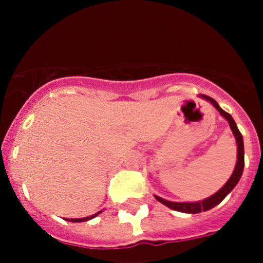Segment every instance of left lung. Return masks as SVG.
Instances as JSON below:
<instances>
[{"mask_svg":"<svg viewBox=\"0 0 263 263\" xmlns=\"http://www.w3.org/2000/svg\"><path fill=\"white\" fill-rule=\"evenodd\" d=\"M200 97L202 98V99L210 102L211 104L216 108L217 112L224 117V118L228 121V123H229L230 129L233 131V135H234L235 137V141H237V150H238L237 164H235V168L234 171H233V174L230 176V178L228 179L227 183H225V184L222 185L216 193H214L213 196H210V197L208 198H203V200L201 201H196V202H173V201L164 200V198L159 197V196L155 195L156 200H158L159 202L163 203V205H165L166 208L172 209V210L179 211V213H185V214L202 213V211L211 210V209L215 208V206L219 205V203L221 202V201L224 200L230 192H232L233 188L238 184V182H239L240 177H242L243 174V168H245V145H243V136L239 132V129H238L237 123L234 122L233 117L230 116L229 113L225 112L224 109H221L220 105L215 102L213 98L208 97V95H202V94H201Z\"/></svg>","mask_w":263,"mask_h":263,"instance_id":"1","label":"left lung"}]
</instances>
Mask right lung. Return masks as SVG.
Here are the masks:
<instances>
[{"label":"right lung","mask_w":263,"mask_h":263,"mask_svg":"<svg viewBox=\"0 0 263 263\" xmlns=\"http://www.w3.org/2000/svg\"><path fill=\"white\" fill-rule=\"evenodd\" d=\"M100 213H102V211H99V213H97V214L91 215V216H87V217H81V219H70V220L67 219V221H71V222H81V221H87V220H91V219H94V217H95V216H98V215H99Z\"/></svg>","instance_id":"right-lung-1"}]
</instances>
